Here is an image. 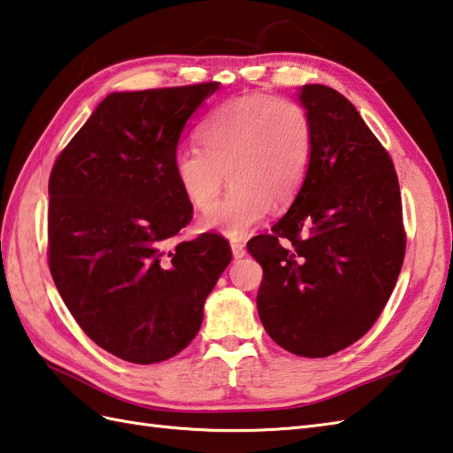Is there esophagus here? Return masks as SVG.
Listing matches in <instances>:
<instances>
[{
  "label": "esophagus",
  "instance_id": "esophagus-1",
  "mask_svg": "<svg viewBox=\"0 0 453 453\" xmlns=\"http://www.w3.org/2000/svg\"><path fill=\"white\" fill-rule=\"evenodd\" d=\"M230 250H233V256L236 259L246 256V246L242 242H238V240H233V242H230Z\"/></svg>",
  "mask_w": 453,
  "mask_h": 453
}]
</instances>
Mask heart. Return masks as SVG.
Returning a JSON list of instances; mask_svg holds the SVG:
<instances>
[{
	"label": "heart",
	"mask_w": 453,
	"mask_h": 453,
	"mask_svg": "<svg viewBox=\"0 0 453 453\" xmlns=\"http://www.w3.org/2000/svg\"><path fill=\"white\" fill-rule=\"evenodd\" d=\"M201 149H180L173 160L180 192L207 211L225 186L230 192L201 219L199 228L246 238L277 205L296 197L308 173L311 127L304 108L288 98L244 95L213 110L199 124Z\"/></svg>",
	"instance_id": "b5f03b06"
}]
</instances>
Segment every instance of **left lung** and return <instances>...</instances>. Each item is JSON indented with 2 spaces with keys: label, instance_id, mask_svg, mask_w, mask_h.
<instances>
[{
  "label": "left lung",
  "instance_id": "left-lung-1",
  "mask_svg": "<svg viewBox=\"0 0 453 453\" xmlns=\"http://www.w3.org/2000/svg\"><path fill=\"white\" fill-rule=\"evenodd\" d=\"M298 100L311 127L303 188L248 252L264 267L257 314L288 353L321 358L363 337L384 310L405 256L389 155L357 108L326 85Z\"/></svg>",
  "mask_w": 453,
  "mask_h": 453
}]
</instances>
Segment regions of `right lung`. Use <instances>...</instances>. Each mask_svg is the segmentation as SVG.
<instances>
[{
  "label": "right lung",
  "instance_id": "obj_1",
  "mask_svg": "<svg viewBox=\"0 0 453 453\" xmlns=\"http://www.w3.org/2000/svg\"><path fill=\"white\" fill-rule=\"evenodd\" d=\"M219 83L110 93L58 157L48 182L50 273L85 334L153 365L189 345L233 259L213 233L165 250L192 220L174 180L182 129Z\"/></svg>",
  "mask_w": 453,
  "mask_h": 453
}]
</instances>
